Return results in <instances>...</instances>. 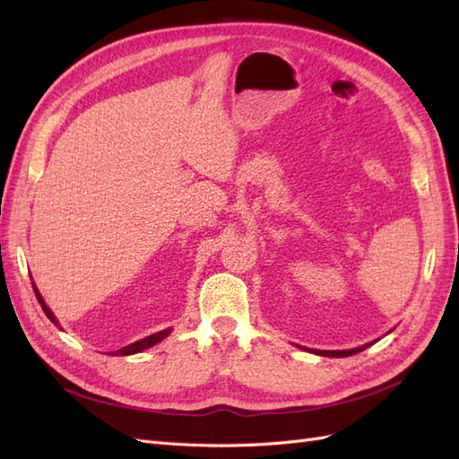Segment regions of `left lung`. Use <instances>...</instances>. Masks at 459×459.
<instances>
[{
	"label": "left lung",
	"instance_id": "left-lung-1",
	"mask_svg": "<svg viewBox=\"0 0 459 459\" xmlns=\"http://www.w3.org/2000/svg\"><path fill=\"white\" fill-rule=\"evenodd\" d=\"M374 342H369L366 346H359V348H351V350H311L313 354H318V356H328V358H346V356H354L358 354V351L366 350L368 346H371Z\"/></svg>",
	"mask_w": 459,
	"mask_h": 459
}]
</instances>
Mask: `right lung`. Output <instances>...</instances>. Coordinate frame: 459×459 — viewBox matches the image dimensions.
Instances as JSON below:
<instances>
[{
  "label": "right lung",
  "instance_id": "1",
  "mask_svg": "<svg viewBox=\"0 0 459 459\" xmlns=\"http://www.w3.org/2000/svg\"><path fill=\"white\" fill-rule=\"evenodd\" d=\"M33 290H35L37 299H39V303H40V307H42V311H45V315L50 318V321L58 326L56 316L52 315V311H50V308L47 307V303H45V299H42V297H40V293H39V290H37V285H35V283H33ZM168 334H169V328H166V330H160V333L151 334V336H146V338H143V340H138V342H133V344L125 346V348H121V350H117V351H113V354H115V356H131V354H138V351H143V350H146V348H151V346L158 344L160 340H164Z\"/></svg>",
  "mask_w": 459,
  "mask_h": 459
}]
</instances>
